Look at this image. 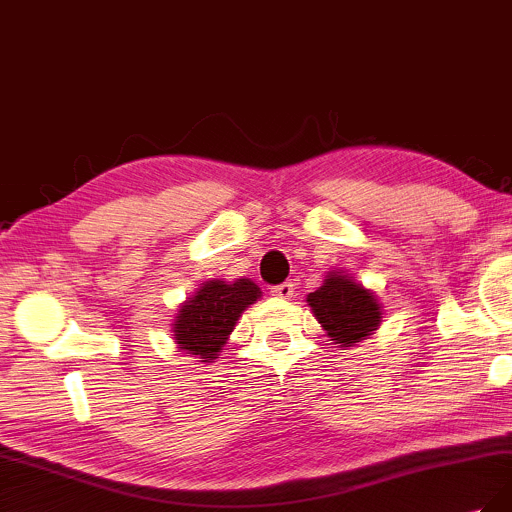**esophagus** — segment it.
Listing matches in <instances>:
<instances>
[{
	"label": "esophagus",
	"mask_w": 512,
	"mask_h": 512,
	"mask_svg": "<svg viewBox=\"0 0 512 512\" xmlns=\"http://www.w3.org/2000/svg\"><path fill=\"white\" fill-rule=\"evenodd\" d=\"M272 295L280 299H291L293 297V282H282V285L272 287Z\"/></svg>",
	"instance_id": "obj_1"
}]
</instances>
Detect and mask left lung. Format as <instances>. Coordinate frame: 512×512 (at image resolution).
<instances>
[{
  "mask_svg": "<svg viewBox=\"0 0 512 512\" xmlns=\"http://www.w3.org/2000/svg\"><path fill=\"white\" fill-rule=\"evenodd\" d=\"M306 301L329 342L344 350L363 342L382 325V304L377 295L342 270L329 272L323 287L310 293Z\"/></svg>",
  "mask_w": 512,
  "mask_h": 512,
  "instance_id": "1",
  "label": "left lung"
}]
</instances>
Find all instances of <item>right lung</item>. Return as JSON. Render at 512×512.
Returning <instances> with one entry per match:
<instances>
[{
    "instance_id": "right-lung-1",
    "label": "right lung",
    "mask_w": 512,
    "mask_h": 512,
    "mask_svg": "<svg viewBox=\"0 0 512 512\" xmlns=\"http://www.w3.org/2000/svg\"><path fill=\"white\" fill-rule=\"evenodd\" d=\"M259 297L261 289L249 278L202 282V287L183 301L175 316L173 335L177 348L187 356L200 358V363H215L236 327V320Z\"/></svg>"
}]
</instances>
